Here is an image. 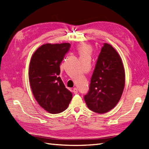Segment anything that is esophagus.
Here are the masks:
<instances>
[{"label": "esophagus", "instance_id": "obj_1", "mask_svg": "<svg viewBox=\"0 0 149 149\" xmlns=\"http://www.w3.org/2000/svg\"><path fill=\"white\" fill-rule=\"evenodd\" d=\"M73 92H74V93L75 94L78 93V89L77 88V87H74V89H73Z\"/></svg>", "mask_w": 149, "mask_h": 149}]
</instances>
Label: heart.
Here are the masks:
<instances>
[{"label":"heart","instance_id":"heart-1","mask_svg":"<svg viewBox=\"0 0 149 149\" xmlns=\"http://www.w3.org/2000/svg\"><path fill=\"white\" fill-rule=\"evenodd\" d=\"M91 47L86 43L80 44L78 47V51L81 56H89L91 54Z\"/></svg>","mask_w":149,"mask_h":149}]
</instances>
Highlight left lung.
Returning <instances> with one entry per match:
<instances>
[{
  "label": "left lung",
  "instance_id": "obj_1",
  "mask_svg": "<svg viewBox=\"0 0 149 149\" xmlns=\"http://www.w3.org/2000/svg\"><path fill=\"white\" fill-rule=\"evenodd\" d=\"M125 69L119 54L111 45L104 43L91 79L88 93L84 96L91 110L105 113L115 107L124 89Z\"/></svg>",
  "mask_w": 149,
  "mask_h": 149
}]
</instances>
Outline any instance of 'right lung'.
<instances>
[{
  "label": "right lung",
  "mask_w": 149,
  "mask_h": 149,
  "mask_svg": "<svg viewBox=\"0 0 149 149\" xmlns=\"http://www.w3.org/2000/svg\"><path fill=\"white\" fill-rule=\"evenodd\" d=\"M70 48L67 43L43 45L34 53L30 62L29 78L33 94L38 104L49 113L63 112L72 98L58 76L60 63Z\"/></svg>",
  "instance_id": "add662e5"
}]
</instances>
